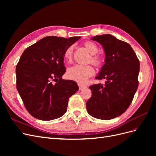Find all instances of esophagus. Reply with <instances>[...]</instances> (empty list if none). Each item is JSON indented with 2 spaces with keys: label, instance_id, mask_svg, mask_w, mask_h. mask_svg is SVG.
Instances as JSON below:
<instances>
[{
  "label": "esophagus",
  "instance_id": "1",
  "mask_svg": "<svg viewBox=\"0 0 156 156\" xmlns=\"http://www.w3.org/2000/svg\"><path fill=\"white\" fill-rule=\"evenodd\" d=\"M78 85L79 87V90H83L84 88H85L87 87L86 85H84V84H83L81 83H78Z\"/></svg>",
  "mask_w": 156,
  "mask_h": 156
}]
</instances>
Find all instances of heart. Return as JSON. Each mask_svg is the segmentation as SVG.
I'll return each instance as SVG.
<instances>
[{"label": "heart", "instance_id": "b5f03b06", "mask_svg": "<svg viewBox=\"0 0 156 156\" xmlns=\"http://www.w3.org/2000/svg\"><path fill=\"white\" fill-rule=\"evenodd\" d=\"M84 47L92 55L90 61L94 66L100 67L103 64V60L100 55H96L98 51V45L92 41H87L84 43ZM73 47L71 45L65 50L64 57L67 62H71L72 60ZM95 70L90 65H79L76 64L69 68L67 71L68 77L73 81L79 83H84L86 80L94 75Z\"/></svg>", "mask_w": 156, "mask_h": 156}]
</instances>
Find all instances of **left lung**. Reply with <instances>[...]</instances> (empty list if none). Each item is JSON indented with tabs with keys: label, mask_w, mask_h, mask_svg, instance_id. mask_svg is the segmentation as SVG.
I'll return each mask as SVG.
<instances>
[{
	"label": "left lung",
	"mask_w": 156,
	"mask_h": 156,
	"mask_svg": "<svg viewBox=\"0 0 156 156\" xmlns=\"http://www.w3.org/2000/svg\"><path fill=\"white\" fill-rule=\"evenodd\" d=\"M102 45L105 53V64L96 79H105L104 85L89 88L92 96L87 101L90 115L101 120H111L127 109L137 90L140 62L131 45L111 34L92 37Z\"/></svg>",
	"instance_id": "obj_1"
}]
</instances>
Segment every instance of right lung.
Returning a JSON list of instances; mask_svg holds the SVG:
<instances>
[{"instance_id": "add662e5", "label": "right lung", "mask_w": 156, "mask_h": 156, "mask_svg": "<svg viewBox=\"0 0 156 156\" xmlns=\"http://www.w3.org/2000/svg\"><path fill=\"white\" fill-rule=\"evenodd\" d=\"M81 37L47 36L27 48L16 66V87L27 110L37 119L63 116L69 98L79 90L76 82L62 79L64 51Z\"/></svg>"}]
</instances>
